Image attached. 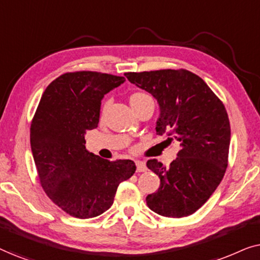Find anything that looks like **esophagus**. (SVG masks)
Here are the masks:
<instances>
[{
  "instance_id": "obj_1",
  "label": "esophagus",
  "mask_w": 260,
  "mask_h": 260,
  "mask_svg": "<svg viewBox=\"0 0 260 260\" xmlns=\"http://www.w3.org/2000/svg\"><path fill=\"white\" fill-rule=\"evenodd\" d=\"M136 170L138 173H141V172H145V170H147V166H145V163L144 162H142V161H137L136 162Z\"/></svg>"
}]
</instances>
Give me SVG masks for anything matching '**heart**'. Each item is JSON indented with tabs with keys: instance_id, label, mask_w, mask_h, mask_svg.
<instances>
[{
	"instance_id": "obj_1",
	"label": "heart",
	"mask_w": 260,
	"mask_h": 260,
	"mask_svg": "<svg viewBox=\"0 0 260 260\" xmlns=\"http://www.w3.org/2000/svg\"><path fill=\"white\" fill-rule=\"evenodd\" d=\"M148 99H151V98L149 97L147 93H144V92H135V93H133L129 97V104L131 106V109L135 110L138 105H141L142 103L148 101ZM104 111H105V106L103 108L102 115L104 113Z\"/></svg>"
}]
</instances>
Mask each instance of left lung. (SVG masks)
Masks as SVG:
<instances>
[{
    "mask_svg": "<svg viewBox=\"0 0 260 260\" xmlns=\"http://www.w3.org/2000/svg\"><path fill=\"white\" fill-rule=\"evenodd\" d=\"M158 103L156 134L180 143L177 157L166 168L157 159L147 167L161 183L149 194L148 207L167 218L197 212L214 193L227 168L230 120L221 101L197 74L187 70H159L124 74Z\"/></svg>",
    "mask_w": 260,
    "mask_h": 260,
    "instance_id": "obj_1",
    "label": "left lung"
}]
</instances>
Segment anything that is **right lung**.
Instances as JSON below:
<instances>
[{"label": "right lung", "instance_id": "1", "mask_svg": "<svg viewBox=\"0 0 260 260\" xmlns=\"http://www.w3.org/2000/svg\"><path fill=\"white\" fill-rule=\"evenodd\" d=\"M124 81L90 71L65 73L48 85L34 115L30 147L41 186L74 218L108 211L119 183L136 170L131 159L110 162L85 147L86 131L98 126L102 99Z\"/></svg>", "mask_w": 260, "mask_h": 260}]
</instances>
